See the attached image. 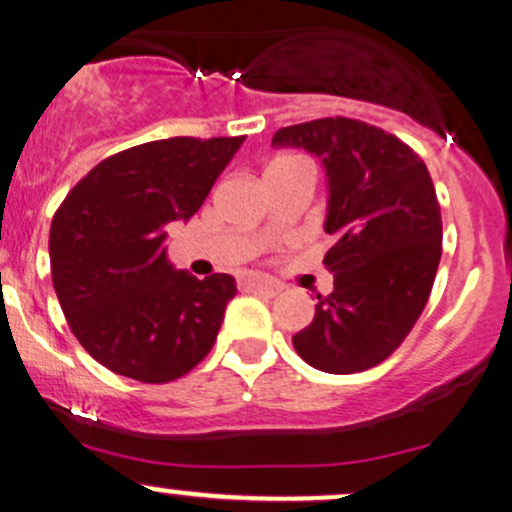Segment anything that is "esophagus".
Instances as JSON below:
<instances>
[{"instance_id":"1","label":"esophagus","mask_w":512,"mask_h":512,"mask_svg":"<svg viewBox=\"0 0 512 512\" xmlns=\"http://www.w3.org/2000/svg\"><path fill=\"white\" fill-rule=\"evenodd\" d=\"M239 287H242V292L266 294V296H275L282 289L280 282L273 280V277H263V275H246L242 277V282H239Z\"/></svg>"}]
</instances>
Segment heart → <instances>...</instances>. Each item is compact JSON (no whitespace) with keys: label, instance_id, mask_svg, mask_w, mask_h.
Instances as JSON below:
<instances>
[{"label":"heart","instance_id":"obj_1","mask_svg":"<svg viewBox=\"0 0 512 512\" xmlns=\"http://www.w3.org/2000/svg\"><path fill=\"white\" fill-rule=\"evenodd\" d=\"M296 163H306V161L299 159V156H292V154H280V156H275V159L268 163L266 170H277V168L296 166Z\"/></svg>","mask_w":512,"mask_h":512}]
</instances>
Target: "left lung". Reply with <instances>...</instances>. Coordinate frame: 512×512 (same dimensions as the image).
<instances>
[{"mask_svg":"<svg viewBox=\"0 0 512 512\" xmlns=\"http://www.w3.org/2000/svg\"><path fill=\"white\" fill-rule=\"evenodd\" d=\"M273 147L318 156L327 180L325 268L334 289L318 296L296 353L332 375L382 363L413 330L441 258V211L430 170L408 144L351 118L289 125Z\"/></svg>","mask_w":512,"mask_h":512,"instance_id":"obj_1","label":"left lung"}]
</instances>
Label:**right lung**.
<instances>
[{"label": "right lung", "instance_id": "1", "mask_svg": "<svg viewBox=\"0 0 512 512\" xmlns=\"http://www.w3.org/2000/svg\"><path fill=\"white\" fill-rule=\"evenodd\" d=\"M244 137H170L94 166L54 213V292L78 342L130 380L163 384L211 351L235 277L197 280L168 261L173 223L204 204Z\"/></svg>", "mask_w": 512, "mask_h": 512}]
</instances>
